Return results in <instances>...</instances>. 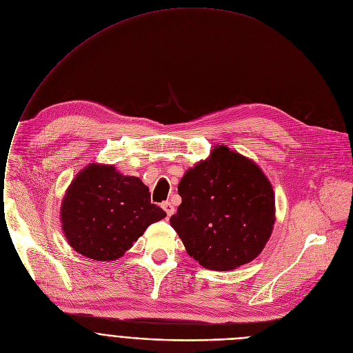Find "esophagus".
<instances>
[{
  "label": "esophagus",
  "instance_id": "34e87169",
  "mask_svg": "<svg viewBox=\"0 0 353 353\" xmlns=\"http://www.w3.org/2000/svg\"><path fill=\"white\" fill-rule=\"evenodd\" d=\"M162 209L167 212L168 216H172L174 212H175V208H174V205L171 202H164V203H162Z\"/></svg>",
  "mask_w": 353,
  "mask_h": 353
}]
</instances>
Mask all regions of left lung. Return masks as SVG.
<instances>
[{"mask_svg": "<svg viewBox=\"0 0 353 353\" xmlns=\"http://www.w3.org/2000/svg\"><path fill=\"white\" fill-rule=\"evenodd\" d=\"M182 198L171 226L186 253L209 270H233L254 260L276 222V196L250 158L216 145L179 181Z\"/></svg>", "mask_w": 353, "mask_h": 353, "instance_id": "obj_1", "label": "left lung"}]
</instances>
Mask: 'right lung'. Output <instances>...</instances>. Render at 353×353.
<instances>
[{
  "instance_id": "1",
  "label": "right lung",
  "mask_w": 353,
  "mask_h": 353,
  "mask_svg": "<svg viewBox=\"0 0 353 353\" xmlns=\"http://www.w3.org/2000/svg\"><path fill=\"white\" fill-rule=\"evenodd\" d=\"M167 213L151 203L148 186L114 165L92 162L66 189L62 230L70 248L96 261L124 256L145 229Z\"/></svg>"
}]
</instances>
